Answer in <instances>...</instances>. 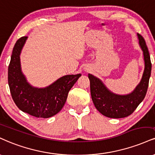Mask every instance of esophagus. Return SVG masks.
I'll list each match as a JSON object with an SVG mask.
<instances>
[{
    "label": "esophagus",
    "instance_id": "34e87169",
    "mask_svg": "<svg viewBox=\"0 0 155 155\" xmlns=\"http://www.w3.org/2000/svg\"><path fill=\"white\" fill-rule=\"evenodd\" d=\"M85 71H88L89 68H85Z\"/></svg>",
    "mask_w": 155,
    "mask_h": 155
}]
</instances>
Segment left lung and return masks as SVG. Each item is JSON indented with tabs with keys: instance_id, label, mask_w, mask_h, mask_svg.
<instances>
[{
	"instance_id": "obj_1",
	"label": "left lung",
	"mask_w": 155,
	"mask_h": 155,
	"mask_svg": "<svg viewBox=\"0 0 155 155\" xmlns=\"http://www.w3.org/2000/svg\"><path fill=\"white\" fill-rule=\"evenodd\" d=\"M137 36L139 45L143 51L144 70L141 81L131 93L126 95L114 94L105 87L101 80L92 74H88L93 103L101 114L108 118H121L128 116L133 113L146 96L152 63L144 39L139 33Z\"/></svg>"
}]
</instances>
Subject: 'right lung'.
I'll list each match as a JSON object with an SVG mask.
<instances>
[{"instance_id":"right-lung-1","label":"right lung","mask_w":155,"mask_h":155,"mask_svg":"<svg viewBox=\"0 0 155 155\" xmlns=\"http://www.w3.org/2000/svg\"><path fill=\"white\" fill-rule=\"evenodd\" d=\"M27 37L16 41L8 66V81L13 100L21 111L36 118H48L56 115L66 103L68 92L81 75H66L45 88L27 82L21 72L20 54Z\"/></svg>"}]
</instances>
